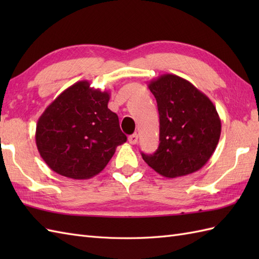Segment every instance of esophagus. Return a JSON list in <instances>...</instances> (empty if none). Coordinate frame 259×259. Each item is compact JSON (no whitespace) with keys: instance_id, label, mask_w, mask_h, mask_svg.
<instances>
[{"instance_id":"34e87169","label":"esophagus","mask_w":259,"mask_h":259,"mask_svg":"<svg viewBox=\"0 0 259 259\" xmlns=\"http://www.w3.org/2000/svg\"><path fill=\"white\" fill-rule=\"evenodd\" d=\"M128 140H129V142H130L131 145H136L137 142H138V135H137V134H134V135L129 136Z\"/></svg>"}]
</instances>
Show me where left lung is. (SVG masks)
I'll list each match as a JSON object with an SVG mask.
<instances>
[{"instance_id": "obj_1", "label": "left lung", "mask_w": 259, "mask_h": 259, "mask_svg": "<svg viewBox=\"0 0 259 259\" xmlns=\"http://www.w3.org/2000/svg\"><path fill=\"white\" fill-rule=\"evenodd\" d=\"M157 100L160 144L153 155L141 153L156 172L177 178L202 168L216 150L222 121L205 93L183 78L162 74L148 84Z\"/></svg>"}]
</instances>
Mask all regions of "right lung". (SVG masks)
<instances>
[{
  "instance_id": "1",
  "label": "right lung",
  "mask_w": 259,
  "mask_h": 259,
  "mask_svg": "<svg viewBox=\"0 0 259 259\" xmlns=\"http://www.w3.org/2000/svg\"><path fill=\"white\" fill-rule=\"evenodd\" d=\"M109 92L89 81L69 87L49 104L36 123L35 142L53 171L76 180L101 172L126 141L118 115L108 108Z\"/></svg>"
}]
</instances>
